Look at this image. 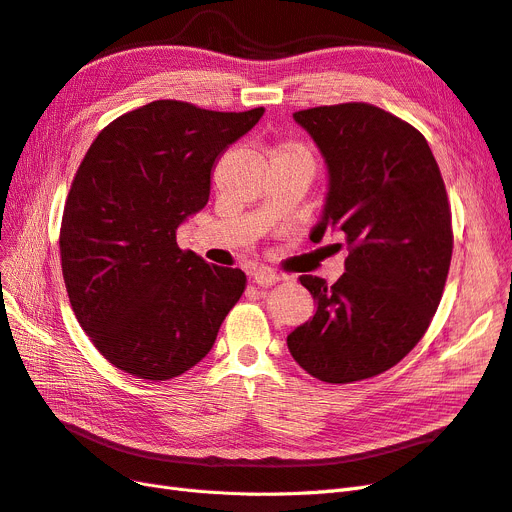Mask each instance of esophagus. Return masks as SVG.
<instances>
[{
  "label": "esophagus",
  "instance_id": "1",
  "mask_svg": "<svg viewBox=\"0 0 512 512\" xmlns=\"http://www.w3.org/2000/svg\"><path fill=\"white\" fill-rule=\"evenodd\" d=\"M252 280H254L258 286H262V288H269V286L280 282V275H277L275 271H271L269 267H260V269H256V271L252 273Z\"/></svg>",
  "mask_w": 512,
  "mask_h": 512
}]
</instances>
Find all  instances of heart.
<instances>
[{
	"label": "heart",
	"instance_id": "obj_1",
	"mask_svg": "<svg viewBox=\"0 0 512 512\" xmlns=\"http://www.w3.org/2000/svg\"><path fill=\"white\" fill-rule=\"evenodd\" d=\"M273 158H305V160H312L307 147H303L299 143H282L280 147L275 149Z\"/></svg>",
	"mask_w": 512,
	"mask_h": 512
}]
</instances>
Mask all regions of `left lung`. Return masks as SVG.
I'll use <instances>...</instances> for the list:
<instances>
[{
	"mask_svg": "<svg viewBox=\"0 0 512 512\" xmlns=\"http://www.w3.org/2000/svg\"><path fill=\"white\" fill-rule=\"evenodd\" d=\"M329 168L312 239L344 232L346 273L301 284L314 318L288 335L309 376L329 384L374 378L421 342L440 305L453 256L451 205L436 158L408 121L365 102L297 111Z\"/></svg>",
	"mask_w": 512,
	"mask_h": 512,
	"instance_id": "left-lung-1",
	"label": "left lung"
}]
</instances>
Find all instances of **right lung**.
Here are the masks:
<instances>
[{
  "mask_svg": "<svg viewBox=\"0 0 512 512\" xmlns=\"http://www.w3.org/2000/svg\"><path fill=\"white\" fill-rule=\"evenodd\" d=\"M262 113L156 100L108 123L76 170L61 271L76 320L126 374H185L241 299L245 273L181 250L177 228L209 203L213 164Z\"/></svg>",
  "mask_w": 512,
  "mask_h": 512,
  "instance_id": "obj_1",
  "label": "right lung"
}]
</instances>
